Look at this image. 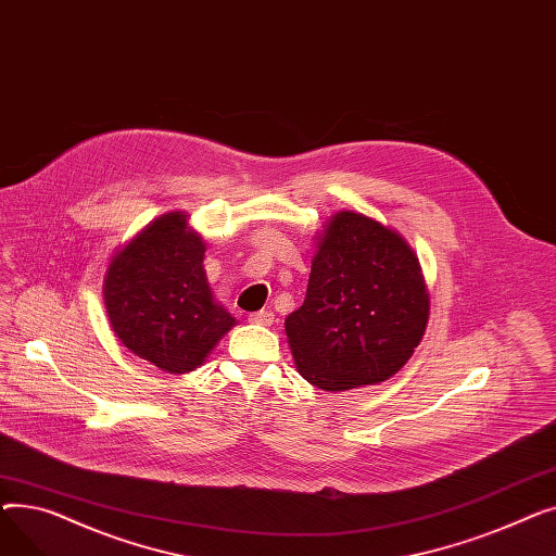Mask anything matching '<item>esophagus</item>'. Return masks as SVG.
Returning <instances> with one entry per match:
<instances>
[{"label": "esophagus", "mask_w": 556, "mask_h": 556, "mask_svg": "<svg viewBox=\"0 0 556 556\" xmlns=\"http://www.w3.org/2000/svg\"><path fill=\"white\" fill-rule=\"evenodd\" d=\"M248 319L252 325H263V327H268V325H273L275 323V315H273V311H256V313H250L248 315Z\"/></svg>", "instance_id": "obj_1"}]
</instances>
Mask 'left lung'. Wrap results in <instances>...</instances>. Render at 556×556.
I'll return each mask as SVG.
<instances>
[{
    "instance_id": "1",
    "label": "left lung",
    "mask_w": 556,
    "mask_h": 556,
    "mask_svg": "<svg viewBox=\"0 0 556 556\" xmlns=\"http://www.w3.org/2000/svg\"><path fill=\"white\" fill-rule=\"evenodd\" d=\"M428 311L410 245L381 223L340 212L319 237L306 300L286 317V336L306 381L342 392L381 383L410 361Z\"/></svg>"
}]
</instances>
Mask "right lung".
<instances>
[{
	"label": "right lung",
	"mask_w": 556,
	"mask_h": 556,
	"mask_svg": "<svg viewBox=\"0 0 556 556\" xmlns=\"http://www.w3.org/2000/svg\"><path fill=\"white\" fill-rule=\"evenodd\" d=\"M204 241L180 212L146 227L116 254L103 286L110 325L132 354L164 371H193L233 327L202 268Z\"/></svg>",
	"instance_id": "add662e5"
}]
</instances>
